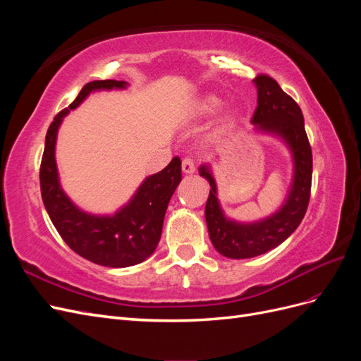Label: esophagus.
<instances>
[{
    "instance_id": "34e87169",
    "label": "esophagus",
    "mask_w": 361,
    "mask_h": 361,
    "mask_svg": "<svg viewBox=\"0 0 361 361\" xmlns=\"http://www.w3.org/2000/svg\"><path fill=\"white\" fill-rule=\"evenodd\" d=\"M182 171L185 174H192L195 171V162L191 158H185L182 161Z\"/></svg>"
}]
</instances>
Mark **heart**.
I'll return each mask as SVG.
<instances>
[{
  "mask_svg": "<svg viewBox=\"0 0 361 361\" xmlns=\"http://www.w3.org/2000/svg\"><path fill=\"white\" fill-rule=\"evenodd\" d=\"M221 106V99L215 94H206L197 102L194 108V114L197 117H209L218 111ZM233 114H226L223 118V125H232Z\"/></svg>",
  "mask_w": 361,
  "mask_h": 361,
  "instance_id": "b5f03b06",
  "label": "heart"
}]
</instances>
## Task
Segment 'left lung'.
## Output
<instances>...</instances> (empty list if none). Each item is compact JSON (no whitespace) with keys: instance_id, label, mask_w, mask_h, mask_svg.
<instances>
[{"instance_id":"obj_1","label":"left lung","mask_w":361,"mask_h":361,"mask_svg":"<svg viewBox=\"0 0 361 361\" xmlns=\"http://www.w3.org/2000/svg\"><path fill=\"white\" fill-rule=\"evenodd\" d=\"M253 82L257 89V106L251 123L257 133L277 137L288 146L293 174L280 209L262 220L241 223L224 214L209 164L200 166V176L211 185L204 207L207 232L215 250L228 259L256 257L286 241L300 226L310 199L312 149L301 108L271 76L257 75Z\"/></svg>"}]
</instances>
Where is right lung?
Listing matches in <instances>:
<instances>
[{
    "instance_id": "right-lung-1",
    "label": "right lung",
    "mask_w": 361,
    "mask_h": 361,
    "mask_svg": "<svg viewBox=\"0 0 361 361\" xmlns=\"http://www.w3.org/2000/svg\"><path fill=\"white\" fill-rule=\"evenodd\" d=\"M128 85L126 81L116 80L85 84L69 108L54 117L40 164L42 200L54 227L76 255L108 268L133 267L154 255L169 202L182 180L180 159L174 157L166 169L147 176L129 202L113 215H96L82 211L61 188L56 145L63 118L87 96L101 90H123Z\"/></svg>"
}]
</instances>
